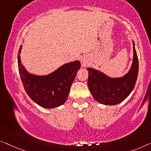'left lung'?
I'll list each match as a JSON object with an SVG mask.
<instances>
[{
  "instance_id": "obj_1",
  "label": "left lung",
  "mask_w": 151,
  "mask_h": 151,
  "mask_svg": "<svg viewBox=\"0 0 151 151\" xmlns=\"http://www.w3.org/2000/svg\"><path fill=\"white\" fill-rule=\"evenodd\" d=\"M131 68L122 77L111 78L98 70L88 68V87L96 101L105 105L121 103L131 93L136 85L138 74V58L135 44Z\"/></svg>"
}]
</instances>
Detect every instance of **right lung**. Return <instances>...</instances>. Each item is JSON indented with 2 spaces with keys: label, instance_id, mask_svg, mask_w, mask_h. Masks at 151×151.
I'll list each match as a JSON object with an SVG mask.
<instances>
[{
  "label": "right lung",
  "instance_id": "1",
  "mask_svg": "<svg viewBox=\"0 0 151 151\" xmlns=\"http://www.w3.org/2000/svg\"><path fill=\"white\" fill-rule=\"evenodd\" d=\"M22 45L20 46L18 51V69L29 97L45 109H53L62 105L68 98L71 85L80 69V62L65 64L48 75H35L29 73L22 64Z\"/></svg>",
  "mask_w": 151,
  "mask_h": 151
}]
</instances>
